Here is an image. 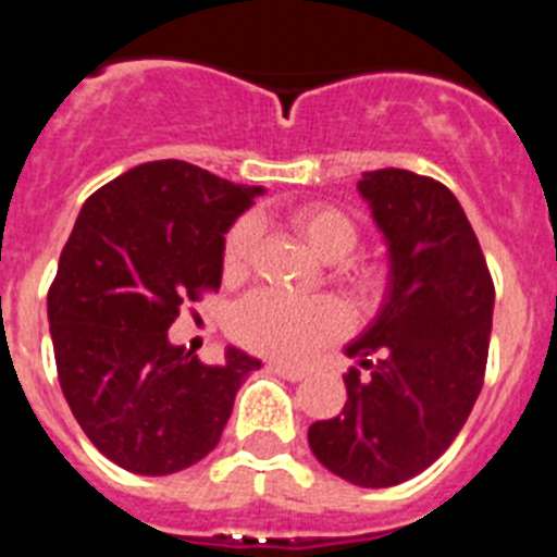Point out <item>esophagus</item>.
<instances>
[{"mask_svg":"<svg viewBox=\"0 0 557 557\" xmlns=\"http://www.w3.org/2000/svg\"><path fill=\"white\" fill-rule=\"evenodd\" d=\"M270 371L278 373V376L289 379V382H301L304 376H307V371L304 368H295V366H287V362H270Z\"/></svg>","mask_w":557,"mask_h":557,"instance_id":"obj_1","label":"esophagus"}]
</instances>
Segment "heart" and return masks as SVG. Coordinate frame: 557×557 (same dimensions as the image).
Listing matches in <instances>:
<instances>
[{
  "label": "heart",
  "mask_w": 557,
  "mask_h": 557,
  "mask_svg": "<svg viewBox=\"0 0 557 557\" xmlns=\"http://www.w3.org/2000/svg\"><path fill=\"white\" fill-rule=\"evenodd\" d=\"M289 225L304 236V243L326 262L346 259L359 245V225L348 211L329 203H307L289 211ZM256 245V220L243 218L231 225L223 239L220 268L228 282H239L250 270ZM339 284L359 298L373 301L385 289V270L368 259H351L337 270ZM348 309L332 298H293L278 289H256L231 309L228 329L239 346L264 357L304 359L329 339L348 332Z\"/></svg>",
  "instance_id": "obj_1"
}]
</instances>
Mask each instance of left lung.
Returning a JSON list of instances; mask_svg holds the SVG:
<instances>
[{
	"instance_id": "1",
	"label": "left lung",
	"mask_w": 557,
	"mask_h": 557,
	"mask_svg": "<svg viewBox=\"0 0 557 557\" xmlns=\"http://www.w3.org/2000/svg\"><path fill=\"white\" fill-rule=\"evenodd\" d=\"M362 198L391 245V293L376 323L346 348L339 416L309 426L332 474L391 488L430 469L462 430L485 379L494 278L466 211L441 181L366 172Z\"/></svg>"
}]
</instances>
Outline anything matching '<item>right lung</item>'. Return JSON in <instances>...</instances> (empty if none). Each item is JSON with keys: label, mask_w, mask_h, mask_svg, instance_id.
I'll list each match as a JSON object with an SVG mask.
<instances>
[{"label": "right lung", "mask_w": 557, "mask_h": 557, "mask_svg": "<svg viewBox=\"0 0 557 557\" xmlns=\"http://www.w3.org/2000/svg\"><path fill=\"white\" fill-rule=\"evenodd\" d=\"M256 195L186 161H147L97 189L63 245L47 293L58 382L88 441L125 471L203 460L259 371L236 348L203 366L166 337L181 309L220 289L223 234Z\"/></svg>", "instance_id": "add662e5"}]
</instances>
